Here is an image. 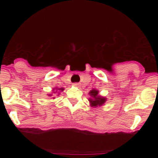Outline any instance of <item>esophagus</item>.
<instances>
[{
	"mask_svg": "<svg viewBox=\"0 0 158 158\" xmlns=\"http://www.w3.org/2000/svg\"><path fill=\"white\" fill-rule=\"evenodd\" d=\"M73 86H75V87H80L81 84L77 83V82H75V83H73Z\"/></svg>",
	"mask_w": 158,
	"mask_h": 158,
	"instance_id": "obj_1",
	"label": "esophagus"
}]
</instances>
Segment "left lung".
<instances>
[{
    "label": "left lung",
    "mask_w": 158,
    "mask_h": 158,
    "mask_svg": "<svg viewBox=\"0 0 158 158\" xmlns=\"http://www.w3.org/2000/svg\"><path fill=\"white\" fill-rule=\"evenodd\" d=\"M89 94L91 95L92 99H89V101L91 103L92 106H100L102 105L103 104H104V102H105V99L103 98V97H100V96H98V91H96V90H92Z\"/></svg>",
    "instance_id": "left-lung-1"
}]
</instances>
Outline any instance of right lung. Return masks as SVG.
I'll return each instance as SVG.
<instances>
[{"instance_id":"right-lung-1","label":"right lung","mask_w":158,"mask_h":158,"mask_svg":"<svg viewBox=\"0 0 158 158\" xmlns=\"http://www.w3.org/2000/svg\"><path fill=\"white\" fill-rule=\"evenodd\" d=\"M59 89V90H62H62H63L64 89Z\"/></svg>"}]
</instances>
